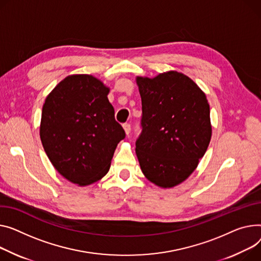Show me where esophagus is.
<instances>
[{"label":"esophagus","instance_id":"esophagus-1","mask_svg":"<svg viewBox=\"0 0 261 261\" xmlns=\"http://www.w3.org/2000/svg\"><path fill=\"white\" fill-rule=\"evenodd\" d=\"M123 128H124V130H125V133L127 134V135H129L130 134V131H131V126H130V124H124L123 125Z\"/></svg>","mask_w":261,"mask_h":261}]
</instances>
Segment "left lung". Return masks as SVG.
I'll list each match as a JSON object with an SVG mask.
<instances>
[{"label": "left lung", "mask_w": 261, "mask_h": 261, "mask_svg": "<svg viewBox=\"0 0 261 261\" xmlns=\"http://www.w3.org/2000/svg\"><path fill=\"white\" fill-rule=\"evenodd\" d=\"M136 84L143 109L136 156L148 180L173 188L192 174L210 144L209 102L192 80L174 70L136 76Z\"/></svg>", "instance_id": "8db88e82"}]
</instances>
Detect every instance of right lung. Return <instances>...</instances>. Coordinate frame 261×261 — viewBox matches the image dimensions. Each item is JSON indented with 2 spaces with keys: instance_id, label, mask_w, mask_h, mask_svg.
Segmentation results:
<instances>
[{
  "instance_id": "add662e5",
  "label": "right lung",
  "mask_w": 261,
  "mask_h": 261,
  "mask_svg": "<svg viewBox=\"0 0 261 261\" xmlns=\"http://www.w3.org/2000/svg\"><path fill=\"white\" fill-rule=\"evenodd\" d=\"M110 91L89 74L61 81L46 97L40 137L49 161L72 184L89 186L105 176L125 131L114 118Z\"/></svg>"
}]
</instances>
